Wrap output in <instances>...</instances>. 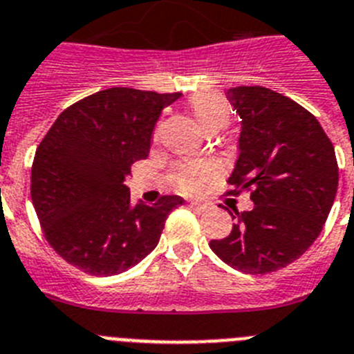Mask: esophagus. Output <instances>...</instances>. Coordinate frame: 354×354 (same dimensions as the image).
Wrapping results in <instances>:
<instances>
[{"label":"esophagus","instance_id":"esophagus-1","mask_svg":"<svg viewBox=\"0 0 354 354\" xmlns=\"http://www.w3.org/2000/svg\"><path fill=\"white\" fill-rule=\"evenodd\" d=\"M190 208L197 213H205L208 209V205H205V203H190Z\"/></svg>","mask_w":354,"mask_h":354}]
</instances>
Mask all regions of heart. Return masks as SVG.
Listing matches in <instances>:
<instances>
[{
  "mask_svg": "<svg viewBox=\"0 0 354 354\" xmlns=\"http://www.w3.org/2000/svg\"><path fill=\"white\" fill-rule=\"evenodd\" d=\"M189 106L199 125L206 132H216L227 123L229 104L222 95L215 91H199L189 98ZM213 174V169L205 162H183L174 169V180L178 189L185 194H196L203 189L206 180Z\"/></svg>",
  "mask_w": 354,
  "mask_h": 354,
  "instance_id": "1",
  "label": "heart"
}]
</instances>
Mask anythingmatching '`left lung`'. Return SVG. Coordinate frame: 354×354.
I'll list each match as a JSON object with an SVG mask.
<instances>
[{
	"label": "left lung",
	"instance_id": "left-lung-1",
	"mask_svg": "<svg viewBox=\"0 0 354 354\" xmlns=\"http://www.w3.org/2000/svg\"><path fill=\"white\" fill-rule=\"evenodd\" d=\"M225 95L243 125L225 196L250 192L254 209H232L236 224L209 248L234 270L264 275L286 268L319 236L339 165L316 116L289 97L264 86H238Z\"/></svg>",
	"mask_w": 354,
	"mask_h": 354
}]
</instances>
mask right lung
Segmentation results:
<instances>
[{
	"instance_id": "right-lung-1",
	"label": "right lung",
	"mask_w": 354,
	"mask_h": 354,
	"mask_svg": "<svg viewBox=\"0 0 354 354\" xmlns=\"http://www.w3.org/2000/svg\"><path fill=\"white\" fill-rule=\"evenodd\" d=\"M181 93L109 88L66 107L38 145L31 201L54 252L88 275L127 272L157 247L165 218L185 203L162 196L130 206L125 185L146 158L162 109Z\"/></svg>"
}]
</instances>
